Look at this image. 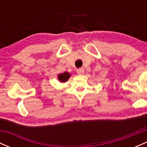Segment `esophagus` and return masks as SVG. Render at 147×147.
<instances>
[{"label":"esophagus","mask_w":147,"mask_h":147,"mask_svg":"<svg viewBox=\"0 0 147 147\" xmlns=\"http://www.w3.org/2000/svg\"><path fill=\"white\" fill-rule=\"evenodd\" d=\"M77 72L78 75H83V74L84 73V68H78L77 70Z\"/></svg>","instance_id":"34e87169"}]
</instances>
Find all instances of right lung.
I'll list each match as a JSON object with an SVG mask.
<instances>
[{"mask_svg":"<svg viewBox=\"0 0 147 147\" xmlns=\"http://www.w3.org/2000/svg\"><path fill=\"white\" fill-rule=\"evenodd\" d=\"M70 77V75L68 72H64V73L60 74L58 75L59 80L61 82H65L67 80L69 79V77Z\"/></svg>","mask_w":147,"mask_h":147,"instance_id":"right-lung-1","label":"right lung"}]
</instances>
